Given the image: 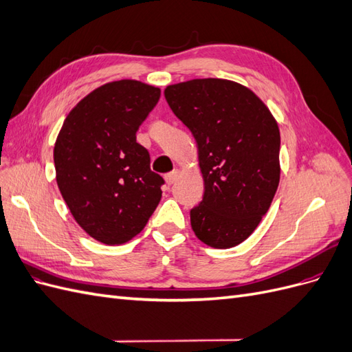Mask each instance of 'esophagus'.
<instances>
[{
  "label": "esophagus",
  "instance_id": "esophagus-1",
  "mask_svg": "<svg viewBox=\"0 0 352 352\" xmlns=\"http://www.w3.org/2000/svg\"><path fill=\"white\" fill-rule=\"evenodd\" d=\"M164 179H166L167 185H173V184L176 182V180L179 179V170H173V172L167 173V175L164 176Z\"/></svg>",
  "mask_w": 352,
  "mask_h": 352
}]
</instances>
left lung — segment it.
Wrapping results in <instances>:
<instances>
[{"label":"left lung","instance_id":"1","mask_svg":"<svg viewBox=\"0 0 352 352\" xmlns=\"http://www.w3.org/2000/svg\"><path fill=\"white\" fill-rule=\"evenodd\" d=\"M164 97L198 146L206 189L190 210V226L212 248L236 247L258 226L278 190V123L257 95L232 80L170 85Z\"/></svg>","mask_w":352,"mask_h":352}]
</instances>
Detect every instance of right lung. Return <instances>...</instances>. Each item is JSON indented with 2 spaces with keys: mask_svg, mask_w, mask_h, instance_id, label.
<instances>
[{
  "mask_svg": "<svg viewBox=\"0 0 352 352\" xmlns=\"http://www.w3.org/2000/svg\"><path fill=\"white\" fill-rule=\"evenodd\" d=\"M158 98V88L138 80L102 85L69 113L57 136L60 192L79 226L102 243L131 241L162 199L164 179L136 142Z\"/></svg>",
  "mask_w": 352,
  "mask_h": 352,
  "instance_id": "1",
  "label": "right lung"
}]
</instances>
